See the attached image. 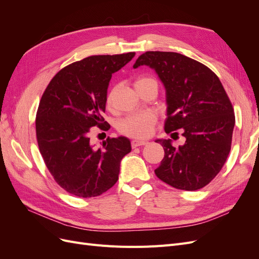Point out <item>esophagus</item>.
<instances>
[{
  "label": "esophagus",
  "instance_id": "obj_1",
  "mask_svg": "<svg viewBox=\"0 0 259 259\" xmlns=\"http://www.w3.org/2000/svg\"><path fill=\"white\" fill-rule=\"evenodd\" d=\"M147 144V142H144V140H132L131 142V145H132V148H137V147H140V146H145Z\"/></svg>",
  "mask_w": 259,
  "mask_h": 259
}]
</instances>
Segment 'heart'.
I'll use <instances>...</instances> for the list:
<instances>
[{"label":"heart","mask_w":259,"mask_h":259,"mask_svg":"<svg viewBox=\"0 0 259 259\" xmlns=\"http://www.w3.org/2000/svg\"><path fill=\"white\" fill-rule=\"evenodd\" d=\"M149 82H155L150 76H139L135 81V88H139ZM115 89H111L108 92L106 97V105L109 109L113 107ZM156 123V116L151 112L132 114L125 116L119 123H117V131L121 134L133 137V138H147L151 135L153 126Z\"/></svg>","instance_id":"1"}]
</instances>
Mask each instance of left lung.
Listing matches in <instances>:
<instances>
[{
	"instance_id": "left-lung-1",
	"label": "left lung",
	"mask_w": 259,
	"mask_h": 259,
	"mask_svg": "<svg viewBox=\"0 0 259 259\" xmlns=\"http://www.w3.org/2000/svg\"><path fill=\"white\" fill-rule=\"evenodd\" d=\"M143 65L154 69L166 89L164 130L167 134L182 130L186 138L178 148L161 142L164 158L154 173L176 189H201L221 171L230 152L236 122L231 101L218 76L185 55L146 52L133 67Z\"/></svg>"
}]
</instances>
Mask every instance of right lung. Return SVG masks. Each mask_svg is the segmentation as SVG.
Returning <instances> with one entry per match:
<instances>
[{
  "instance_id": "right-lung-1",
  "label": "right lung",
  "mask_w": 259,
  "mask_h": 259,
  "mask_svg": "<svg viewBox=\"0 0 259 259\" xmlns=\"http://www.w3.org/2000/svg\"><path fill=\"white\" fill-rule=\"evenodd\" d=\"M135 53L94 55L62 68L38 104L35 132L46 167L62 189L80 198L98 197L117 182L120 162L131 152L127 138L108 137L96 149L90 133L108 131L103 113L109 81Z\"/></svg>"
}]
</instances>
